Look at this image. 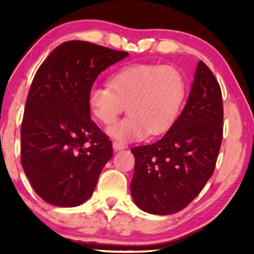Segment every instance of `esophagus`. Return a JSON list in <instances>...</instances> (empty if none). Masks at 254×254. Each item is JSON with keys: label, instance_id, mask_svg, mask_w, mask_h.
<instances>
[{"label": "esophagus", "instance_id": "esophagus-1", "mask_svg": "<svg viewBox=\"0 0 254 254\" xmlns=\"http://www.w3.org/2000/svg\"><path fill=\"white\" fill-rule=\"evenodd\" d=\"M113 150L114 151H119V150H123V149H125V144L120 143V142H113Z\"/></svg>", "mask_w": 254, "mask_h": 254}]
</instances>
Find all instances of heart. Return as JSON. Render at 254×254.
<instances>
[{"label": "heart", "instance_id": "1", "mask_svg": "<svg viewBox=\"0 0 254 254\" xmlns=\"http://www.w3.org/2000/svg\"><path fill=\"white\" fill-rule=\"evenodd\" d=\"M186 93L182 72L172 65L130 64L119 69L107 85H92L88 93L90 112L111 125L127 105L129 116L109 127L119 141L141 140L168 129L178 116Z\"/></svg>", "mask_w": 254, "mask_h": 254}]
</instances>
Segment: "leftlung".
<instances>
[{"label": "left lung", "instance_id": "obj_1", "mask_svg": "<svg viewBox=\"0 0 254 254\" xmlns=\"http://www.w3.org/2000/svg\"><path fill=\"white\" fill-rule=\"evenodd\" d=\"M223 135L218 82L199 61L183 112L157 142L131 149L130 193L147 213L171 215L189 206L213 175Z\"/></svg>", "mask_w": 254, "mask_h": 254}]
</instances>
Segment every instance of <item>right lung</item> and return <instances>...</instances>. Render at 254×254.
I'll use <instances>...</instances> for the list:
<instances>
[{"mask_svg": "<svg viewBox=\"0 0 254 254\" xmlns=\"http://www.w3.org/2000/svg\"><path fill=\"white\" fill-rule=\"evenodd\" d=\"M126 57L71 40L55 48L34 75L20 127V162L47 203L76 207L92 195L113 150L90 118L88 93L100 72Z\"/></svg>", "mask_w": 254, "mask_h": 254, "instance_id": "add662e5", "label": "right lung"}]
</instances>
